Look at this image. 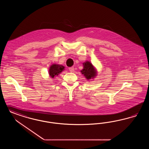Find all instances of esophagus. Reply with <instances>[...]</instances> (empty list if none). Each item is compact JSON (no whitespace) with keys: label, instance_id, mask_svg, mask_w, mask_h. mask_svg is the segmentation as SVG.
I'll return each mask as SVG.
<instances>
[{"label":"esophagus","instance_id":"obj_1","mask_svg":"<svg viewBox=\"0 0 149 149\" xmlns=\"http://www.w3.org/2000/svg\"><path fill=\"white\" fill-rule=\"evenodd\" d=\"M69 70L70 72H74V67H70L69 68Z\"/></svg>","mask_w":149,"mask_h":149}]
</instances>
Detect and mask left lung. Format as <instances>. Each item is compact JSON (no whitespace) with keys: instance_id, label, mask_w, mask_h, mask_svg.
Listing matches in <instances>:
<instances>
[{"instance_id":"obj_1","label":"left lung","mask_w":149,"mask_h":149,"mask_svg":"<svg viewBox=\"0 0 149 149\" xmlns=\"http://www.w3.org/2000/svg\"><path fill=\"white\" fill-rule=\"evenodd\" d=\"M84 69L81 71V73L86 78V79L90 80L95 77L96 75V72L92 64L89 61H86L83 63Z\"/></svg>"}]
</instances>
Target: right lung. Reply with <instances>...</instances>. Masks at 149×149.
Segmentation results:
<instances>
[{
	"instance_id": "right-lung-1",
	"label": "right lung",
	"mask_w": 149,
	"mask_h": 149,
	"mask_svg": "<svg viewBox=\"0 0 149 149\" xmlns=\"http://www.w3.org/2000/svg\"><path fill=\"white\" fill-rule=\"evenodd\" d=\"M64 70V66L57 64H53L50 67L49 69V75L51 77L53 78L54 77L59 75L60 72Z\"/></svg>"
}]
</instances>
